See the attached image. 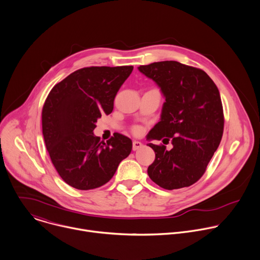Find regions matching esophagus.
Segmentation results:
<instances>
[{"label":"esophagus","instance_id":"esophagus-1","mask_svg":"<svg viewBox=\"0 0 260 260\" xmlns=\"http://www.w3.org/2000/svg\"><path fill=\"white\" fill-rule=\"evenodd\" d=\"M142 146H143V144H142L141 142H139V141H134V142H133V150L136 151V150L139 149V148H141Z\"/></svg>","mask_w":260,"mask_h":260}]
</instances>
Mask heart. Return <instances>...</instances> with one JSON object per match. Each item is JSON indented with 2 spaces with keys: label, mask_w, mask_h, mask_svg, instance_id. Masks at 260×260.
<instances>
[{
  "label": "heart",
  "mask_w": 260,
  "mask_h": 260,
  "mask_svg": "<svg viewBox=\"0 0 260 260\" xmlns=\"http://www.w3.org/2000/svg\"><path fill=\"white\" fill-rule=\"evenodd\" d=\"M132 129H133L134 134H136V135H140V134H142V132H143V128H142L140 125H135Z\"/></svg>",
  "instance_id": "1"
}]
</instances>
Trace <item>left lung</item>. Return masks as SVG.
I'll use <instances>...</instances> for the list:
<instances>
[{
    "label": "left lung",
    "instance_id": "8db88e82",
    "mask_svg": "<svg viewBox=\"0 0 260 260\" xmlns=\"http://www.w3.org/2000/svg\"><path fill=\"white\" fill-rule=\"evenodd\" d=\"M138 69L156 82L166 98L160 121L147 139H165L173 145L168 150L165 145L148 144L155 152L148 175L168 190L188 187L205 174L223 135L219 90L205 71L175 60Z\"/></svg>",
    "mask_w": 260,
    "mask_h": 260
}]
</instances>
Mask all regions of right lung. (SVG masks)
I'll use <instances>...</instances> for the list:
<instances>
[{
	"mask_svg": "<svg viewBox=\"0 0 260 260\" xmlns=\"http://www.w3.org/2000/svg\"><path fill=\"white\" fill-rule=\"evenodd\" d=\"M133 66L87 67L55 84L42 109V132L50 159L70 186L89 190L112 178L133 148L121 134L105 143L93 135L95 122L109 115Z\"/></svg>",
	"mask_w": 260,
	"mask_h": 260,
	"instance_id": "obj_1",
	"label": "right lung"
}]
</instances>
